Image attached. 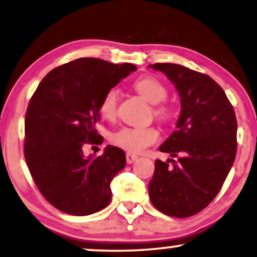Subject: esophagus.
Segmentation results:
<instances>
[{
  "mask_svg": "<svg viewBox=\"0 0 257 257\" xmlns=\"http://www.w3.org/2000/svg\"><path fill=\"white\" fill-rule=\"evenodd\" d=\"M125 159H126V162H128L129 164H132V163H134L135 161L139 160V156L134 155V154H132V153H126Z\"/></svg>",
  "mask_w": 257,
  "mask_h": 257,
  "instance_id": "34e87169",
  "label": "esophagus"
}]
</instances>
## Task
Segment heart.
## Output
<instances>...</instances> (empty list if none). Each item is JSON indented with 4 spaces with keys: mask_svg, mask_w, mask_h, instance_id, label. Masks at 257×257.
I'll list each match as a JSON object with an SVG mask.
<instances>
[{
    "mask_svg": "<svg viewBox=\"0 0 257 257\" xmlns=\"http://www.w3.org/2000/svg\"><path fill=\"white\" fill-rule=\"evenodd\" d=\"M134 88L141 96L152 104H157L154 114L157 118L166 121L172 116V109L167 104H159L168 96V89L160 80L154 76L140 77L134 82ZM118 93L115 88H110L100 103V114L105 119H114L117 114ZM160 140L157 129L139 128V126H122L111 135V142L119 148L131 153H142L148 147L155 145Z\"/></svg>",
    "mask_w": 257,
    "mask_h": 257,
    "instance_id": "b5f03b06",
    "label": "heart"
}]
</instances>
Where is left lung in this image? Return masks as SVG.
Here are the masks:
<instances>
[{
	"mask_svg": "<svg viewBox=\"0 0 257 257\" xmlns=\"http://www.w3.org/2000/svg\"><path fill=\"white\" fill-rule=\"evenodd\" d=\"M149 67L173 82L182 107L177 129L160 147L176 160L155 161L149 197L161 213L189 217L214 200L230 172L237 148L235 111L208 75L174 63Z\"/></svg>",
	"mask_w": 257,
	"mask_h": 257,
	"instance_id": "left-lung-1",
	"label": "left lung"
}]
</instances>
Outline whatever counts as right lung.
I'll return each instance as SVG.
<instances>
[{"instance_id":"1","label":"right lung","mask_w":257,"mask_h":257,"mask_svg":"<svg viewBox=\"0 0 257 257\" xmlns=\"http://www.w3.org/2000/svg\"><path fill=\"white\" fill-rule=\"evenodd\" d=\"M135 70L132 63L77 59L49 71L30 98L27 166L43 197L63 213L84 216L110 202V182L124 168L125 154L107 146L103 155L87 157L83 147L103 140L95 129L102 97Z\"/></svg>"}]
</instances>
